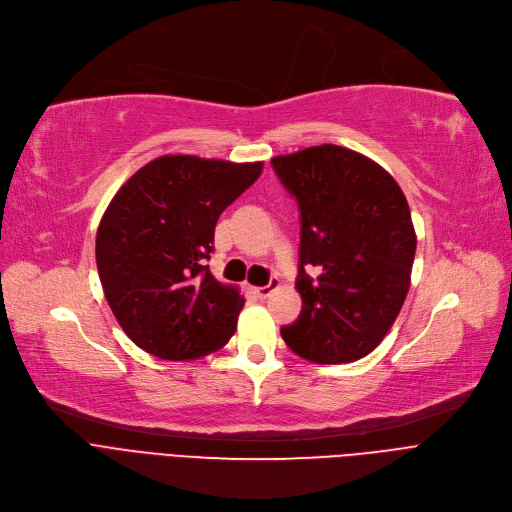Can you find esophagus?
<instances>
[{"instance_id": "obj_1", "label": "esophagus", "mask_w": 512, "mask_h": 512, "mask_svg": "<svg viewBox=\"0 0 512 512\" xmlns=\"http://www.w3.org/2000/svg\"><path fill=\"white\" fill-rule=\"evenodd\" d=\"M278 288H280V280H278V278H272L270 284H267V286H257V288H253V294H255V297H259V299H267V297H270V294H272L274 290H278Z\"/></svg>"}]
</instances>
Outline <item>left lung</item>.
Returning <instances> with one entry per match:
<instances>
[{
    "label": "left lung",
    "instance_id": "8db88e82",
    "mask_svg": "<svg viewBox=\"0 0 512 512\" xmlns=\"http://www.w3.org/2000/svg\"><path fill=\"white\" fill-rule=\"evenodd\" d=\"M272 168L301 209L303 309L280 334L307 361H357L384 340L411 286L417 236L405 193L373 159L338 145L278 155Z\"/></svg>",
    "mask_w": 512,
    "mask_h": 512
}]
</instances>
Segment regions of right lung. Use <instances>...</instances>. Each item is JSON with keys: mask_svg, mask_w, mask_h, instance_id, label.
Listing matches in <instances>:
<instances>
[{"mask_svg": "<svg viewBox=\"0 0 512 512\" xmlns=\"http://www.w3.org/2000/svg\"><path fill=\"white\" fill-rule=\"evenodd\" d=\"M232 164L161 155L107 205L95 240L99 280L118 324L145 353L191 361L222 348L245 305L205 265L222 211L261 176Z\"/></svg>", "mask_w": 512, "mask_h": 512, "instance_id": "right-lung-1", "label": "right lung"}]
</instances>
